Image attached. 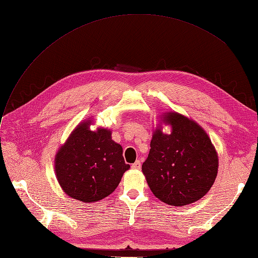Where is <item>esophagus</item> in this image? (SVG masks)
Instances as JSON below:
<instances>
[{"label":"esophagus","mask_w":258,"mask_h":258,"mask_svg":"<svg viewBox=\"0 0 258 258\" xmlns=\"http://www.w3.org/2000/svg\"><path fill=\"white\" fill-rule=\"evenodd\" d=\"M133 170H140L141 168V161L140 160H137V161L132 164V166H131Z\"/></svg>","instance_id":"1"}]
</instances>
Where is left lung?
<instances>
[{
    "mask_svg": "<svg viewBox=\"0 0 258 258\" xmlns=\"http://www.w3.org/2000/svg\"><path fill=\"white\" fill-rule=\"evenodd\" d=\"M170 135L158 125L142 171L155 197L167 205L184 206L202 199L214 184L219 159L199 123L176 112L162 115Z\"/></svg>",
    "mask_w": 258,
    "mask_h": 258,
    "instance_id": "1",
    "label": "left lung"
}]
</instances>
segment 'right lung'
I'll list each match as a JSON object with an SVG mask.
<instances>
[{"instance_id": "obj_1", "label": "right lung", "mask_w": 258, "mask_h": 258, "mask_svg": "<svg viewBox=\"0 0 258 258\" xmlns=\"http://www.w3.org/2000/svg\"><path fill=\"white\" fill-rule=\"evenodd\" d=\"M92 120L82 121L55 155V174L63 191L75 200L101 201L117 188L130 165L122 147L114 142L109 129L92 131Z\"/></svg>"}]
</instances>
